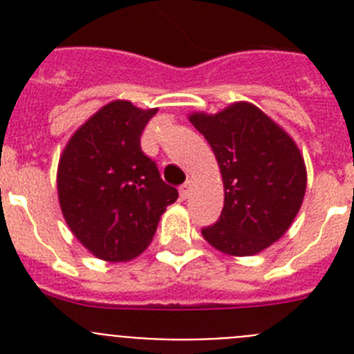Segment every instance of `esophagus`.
<instances>
[{"mask_svg": "<svg viewBox=\"0 0 354 354\" xmlns=\"http://www.w3.org/2000/svg\"><path fill=\"white\" fill-rule=\"evenodd\" d=\"M192 187H193V180H192V179H187L186 183H184L183 186L179 187L180 196H183V198H187V196H189V192H192Z\"/></svg>", "mask_w": 354, "mask_h": 354, "instance_id": "esophagus-1", "label": "esophagus"}]
</instances>
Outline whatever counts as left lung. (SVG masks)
<instances>
[{"label":"left lung","instance_id":"left-lung-1","mask_svg":"<svg viewBox=\"0 0 354 354\" xmlns=\"http://www.w3.org/2000/svg\"><path fill=\"white\" fill-rule=\"evenodd\" d=\"M189 120L211 145L225 186L220 218L202 236L228 255L262 252L287 232L301 207L306 171L299 149L248 102L216 115L193 113Z\"/></svg>","mask_w":354,"mask_h":354}]
</instances>
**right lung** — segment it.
Masks as SVG:
<instances>
[{"label":"right lung","instance_id":"add662e5","mask_svg":"<svg viewBox=\"0 0 354 354\" xmlns=\"http://www.w3.org/2000/svg\"><path fill=\"white\" fill-rule=\"evenodd\" d=\"M156 111L109 102L74 133L60 158L58 198L65 221L102 261L140 255L167 205L179 196L140 145Z\"/></svg>","mask_w":354,"mask_h":354}]
</instances>
